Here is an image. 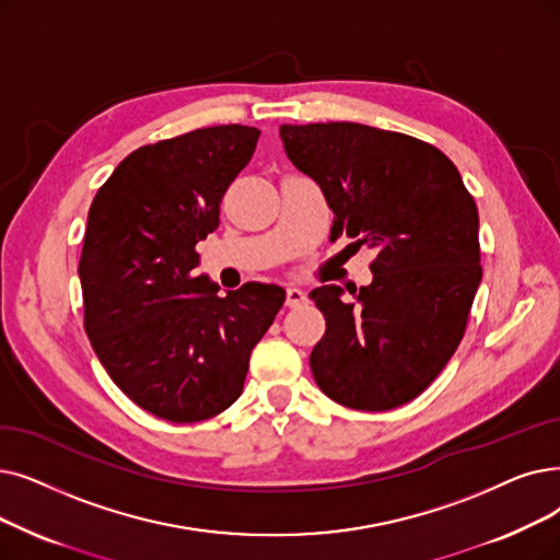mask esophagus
I'll use <instances>...</instances> for the list:
<instances>
[{"instance_id": "esophagus-1", "label": "esophagus", "mask_w": 560, "mask_h": 560, "mask_svg": "<svg viewBox=\"0 0 560 560\" xmlns=\"http://www.w3.org/2000/svg\"><path fill=\"white\" fill-rule=\"evenodd\" d=\"M304 302H306V293H304V290H300V288H295V285H290V288L285 290V306L295 308V306H302Z\"/></svg>"}]
</instances>
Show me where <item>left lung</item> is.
I'll return each mask as SVG.
<instances>
[{
    "mask_svg": "<svg viewBox=\"0 0 560 560\" xmlns=\"http://www.w3.org/2000/svg\"><path fill=\"white\" fill-rule=\"evenodd\" d=\"M279 135L320 185L334 240L377 252L354 302L338 285L311 290L327 320L308 359L315 382L350 409L415 400L457 350L482 279L474 197L440 149L409 135L346 120Z\"/></svg>",
    "mask_w": 560,
    "mask_h": 560,
    "instance_id": "1",
    "label": "left lung"
}]
</instances>
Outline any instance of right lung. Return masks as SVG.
Instances as JSON below:
<instances>
[{
	"mask_svg": "<svg viewBox=\"0 0 560 560\" xmlns=\"http://www.w3.org/2000/svg\"><path fill=\"white\" fill-rule=\"evenodd\" d=\"M258 128L214 126L141 145L89 208L80 281L84 329L114 384L141 409L197 423L231 407L249 357L285 302L272 283L197 277V245L220 226L229 185Z\"/></svg>",
	"mask_w": 560,
	"mask_h": 560,
	"instance_id": "add662e5",
	"label": "right lung"
}]
</instances>
